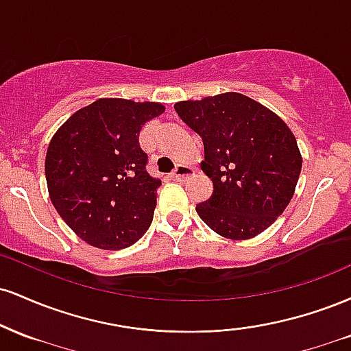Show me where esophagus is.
<instances>
[{
    "label": "esophagus",
    "mask_w": 351,
    "mask_h": 351,
    "mask_svg": "<svg viewBox=\"0 0 351 351\" xmlns=\"http://www.w3.org/2000/svg\"><path fill=\"white\" fill-rule=\"evenodd\" d=\"M193 173H195V168H191L189 165L181 163L175 168V171H173V178H175V180H184V178H188V176H191Z\"/></svg>",
    "instance_id": "esophagus-1"
}]
</instances>
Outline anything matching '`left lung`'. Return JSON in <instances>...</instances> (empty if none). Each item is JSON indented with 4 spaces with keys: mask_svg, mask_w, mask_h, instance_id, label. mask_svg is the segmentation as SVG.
<instances>
[{
    "mask_svg": "<svg viewBox=\"0 0 351 351\" xmlns=\"http://www.w3.org/2000/svg\"><path fill=\"white\" fill-rule=\"evenodd\" d=\"M175 110L204 145L201 170L213 195L196 206L201 219L232 241L264 232L291 203L302 170L287 123L239 92L181 100Z\"/></svg>",
    "mask_w": 351,
    "mask_h": 351,
    "instance_id": "1",
    "label": "left lung"
}]
</instances>
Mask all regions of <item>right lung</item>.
<instances>
[{"label": "right lung", "mask_w": 351, "mask_h": 351, "mask_svg": "<svg viewBox=\"0 0 351 351\" xmlns=\"http://www.w3.org/2000/svg\"><path fill=\"white\" fill-rule=\"evenodd\" d=\"M163 112L158 102L97 99L52 135L44 163L47 191L84 243L117 251L150 228L162 180L145 170L138 135L142 125Z\"/></svg>", "instance_id": "right-lung-1"}]
</instances>
